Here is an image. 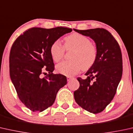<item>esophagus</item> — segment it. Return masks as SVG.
I'll return each instance as SVG.
<instances>
[{
  "instance_id": "obj_1",
  "label": "esophagus",
  "mask_w": 133,
  "mask_h": 133,
  "mask_svg": "<svg viewBox=\"0 0 133 133\" xmlns=\"http://www.w3.org/2000/svg\"><path fill=\"white\" fill-rule=\"evenodd\" d=\"M72 77H66V79H67V81H68V82H70V81L72 79Z\"/></svg>"
}]
</instances>
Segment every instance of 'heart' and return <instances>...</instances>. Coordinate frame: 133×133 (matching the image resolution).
<instances>
[{"label":"heart","mask_w":133,"mask_h":133,"mask_svg":"<svg viewBox=\"0 0 133 133\" xmlns=\"http://www.w3.org/2000/svg\"><path fill=\"white\" fill-rule=\"evenodd\" d=\"M64 42V47L57 40L50 47L51 57L56 62L63 58L65 49H74L71 57L72 61H63L57 65V70L59 73L72 76L82 68L87 70L94 65L97 59V50L95 46L90 44L89 38L80 34L74 33L65 37Z\"/></svg>","instance_id":"obj_1"}]
</instances>
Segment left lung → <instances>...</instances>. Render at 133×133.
<instances>
[{"label":"left lung","instance_id":"obj_1","mask_svg":"<svg viewBox=\"0 0 133 133\" xmlns=\"http://www.w3.org/2000/svg\"><path fill=\"white\" fill-rule=\"evenodd\" d=\"M74 30L95 43L97 59L85 74L87 77L77 78L80 87L74 96L81 107L96 114L104 110L116 94L122 74V53L118 42L104 29Z\"/></svg>","mask_w":133,"mask_h":133}]
</instances>
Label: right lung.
<instances>
[{"instance_id":"add662e5","label":"right lung","mask_w":133,"mask_h":133,"mask_svg":"<svg viewBox=\"0 0 133 133\" xmlns=\"http://www.w3.org/2000/svg\"><path fill=\"white\" fill-rule=\"evenodd\" d=\"M72 29L33 28L15 40L9 55V74L20 98L33 111H43L53 105L66 77L53 73L55 67L51 45ZM48 71L45 77L42 74Z\"/></svg>"}]
</instances>
